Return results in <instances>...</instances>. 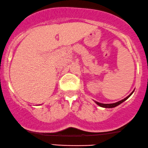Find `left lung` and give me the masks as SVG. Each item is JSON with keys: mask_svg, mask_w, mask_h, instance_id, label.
<instances>
[{"mask_svg": "<svg viewBox=\"0 0 148 148\" xmlns=\"http://www.w3.org/2000/svg\"><path fill=\"white\" fill-rule=\"evenodd\" d=\"M134 90H135V89H134V91H133L132 92V93H130V94L129 95H128V96H127L125 98L123 99V100H120V101L117 102H115V103H111V104H104V103H100V102H97V101H95V100H94V102H95V103L97 104V105L100 106V107H103V108H114V107H117L118 105H121V103H123V102H125V101L126 100H127V99L129 98L131 96V95H132V93H134Z\"/></svg>", "mask_w": 148, "mask_h": 148, "instance_id": "obj_1", "label": "left lung"}]
</instances>
